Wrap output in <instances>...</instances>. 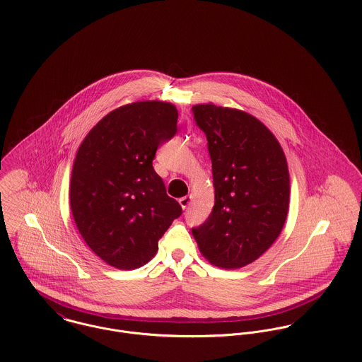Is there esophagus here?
<instances>
[{"label": "esophagus", "mask_w": 362, "mask_h": 362, "mask_svg": "<svg viewBox=\"0 0 362 362\" xmlns=\"http://www.w3.org/2000/svg\"><path fill=\"white\" fill-rule=\"evenodd\" d=\"M190 201H192V196H185V197H182V199L179 200V204H180V206H182L183 209H186V208L189 206Z\"/></svg>", "instance_id": "34e87169"}]
</instances>
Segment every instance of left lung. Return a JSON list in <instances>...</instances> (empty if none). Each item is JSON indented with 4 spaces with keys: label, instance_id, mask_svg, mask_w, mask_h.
<instances>
[{
    "label": "left lung",
    "instance_id": "8db88e82",
    "mask_svg": "<svg viewBox=\"0 0 362 362\" xmlns=\"http://www.w3.org/2000/svg\"><path fill=\"white\" fill-rule=\"evenodd\" d=\"M192 110L208 140L215 189L212 212L192 232L205 259L238 269L281 235L290 197L287 161L278 139L255 117L212 103Z\"/></svg>",
    "mask_w": 362,
    "mask_h": 362
}]
</instances>
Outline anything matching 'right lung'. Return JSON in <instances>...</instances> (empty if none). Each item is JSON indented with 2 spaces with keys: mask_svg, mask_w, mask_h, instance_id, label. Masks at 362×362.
Masks as SVG:
<instances>
[{
  "mask_svg": "<svg viewBox=\"0 0 362 362\" xmlns=\"http://www.w3.org/2000/svg\"><path fill=\"white\" fill-rule=\"evenodd\" d=\"M170 103L137 101L105 115L74 162L69 201L81 238L108 265L136 269L182 215L153 168L158 147L177 132Z\"/></svg>",
  "mask_w": 362,
  "mask_h": 362,
  "instance_id": "add662e5",
  "label": "right lung"
}]
</instances>
